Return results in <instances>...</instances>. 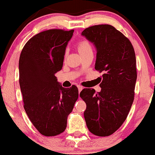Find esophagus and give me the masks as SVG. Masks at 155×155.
Instances as JSON below:
<instances>
[{
	"instance_id": "esophagus-1",
	"label": "esophagus",
	"mask_w": 155,
	"mask_h": 155,
	"mask_svg": "<svg viewBox=\"0 0 155 155\" xmlns=\"http://www.w3.org/2000/svg\"><path fill=\"white\" fill-rule=\"evenodd\" d=\"M78 90H79V92H80L81 91V90H83V87H81V86H80V85H79V86H78Z\"/></svg>"
}]
</instances>
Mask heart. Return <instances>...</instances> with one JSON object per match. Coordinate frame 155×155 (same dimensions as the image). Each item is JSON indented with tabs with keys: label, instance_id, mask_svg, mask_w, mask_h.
<instances>
[{
	"label": "heart",
	"instance_id": "obj_1",
	"mask_svg": "<svg viewBox=\"0 0 155 155\" xmlns=\"http://www.w3.org/2000/svg\"><path fill=\"white\" fill-rule=\"evenodd\" d=\"M78 49H79V52L81 54L87 52V51H92V47L90 42L87 40H81L78 42ZM67 54V51L65 52V54Z\"/></svg>",
	"mask_w": 155,
	"mask_h": 155
}]
</instances>
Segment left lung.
Instances as JSON below:
<instances>
[{"label": "left lung", "mask_w": 155, "mask_h": 155, "mask_svg": "<svg viewBox=\"0 0 155 155\" xmlns=\"http://www.w3.org/2000/svg\"><path fill=\"white\" fill-rule=\"evenodd\" d=\"M81 35L95 46V68L104 73L101 92L85 88L80 92L87 104L84 117L92 134L108 136L123 124L134 100L135 51L129 39L110 25L89 27Z\"/></svg>", "instance_id": "left-lung-1"}]
</instances>
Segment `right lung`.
<instances>
[{
  "label": "right lung",
  "instance_id": "right-lung-1",
  "mask_svg": "<svg viewBox=\"0 0 155 155\" xmlns=\"http://www.w3.org/2000/svg\"><path fill=\"white\" fill-rule=\"evenodd\" d=\"M74 30L51 29L30 39L19 60V85L24 108L41 134L54 136L66 128L68 116L79 97L78 88H64L55 74L63 68L64 55Z\"/></svg>",
  "mask_w": 155,
  "mask_h": 155
}]
</instances>
